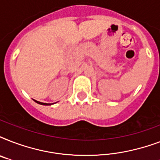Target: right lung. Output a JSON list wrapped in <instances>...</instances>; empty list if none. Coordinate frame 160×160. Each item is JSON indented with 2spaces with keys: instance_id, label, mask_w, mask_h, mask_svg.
<instances>
[{
  "instance_id": "right-lung-1",
  "label": "right lung",
  "mask_w": 160,
  "mask_h": 160,
  "mask_svg": "<svg viewBox=\"0 0 160 160\" xmlns=\"http://www.w3.org/2000/svg\"><path fill=\"white\" fill-rule=\"evenodd\" d=\"M36 103H38V104H40V105H50L51 104H46V103H41V102H39V101H36V100H35Z\"/></svg>"
}]
</instances>
